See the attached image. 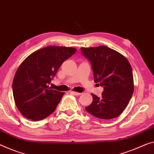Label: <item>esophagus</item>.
<instances>
[{"mask_svg":"<svg viewBox=\"0 0 154 154\" xmlns=\"http://www.w3.org/2000/svg\"><path fill=\"white\" fill-rule=\"evenodd\" d=\"M71 93H72L73 95H74V96H79L81 94V93H79V92H77V91H72Z\"/></svg>","mask_w":154,"mask_h":154,"instance_id":"esophagus-1","label":"esophagus"}]
</instances>
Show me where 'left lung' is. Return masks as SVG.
<instances>
[{
    "label": "left lung",
    "mask_w": 154,
    "mask_h": 154,
    "mask_svg": "<svg viewBox=\"0 0 154 154\" xmlns=\"http://www.w3.org/2000/svg\"><path fill=\"white\" fill-rule=\"evenodd\" d=\"M91 63L94 82L103 87L100 98L91 94L93 102L87 112L101 119L116 118L128 105L134 93V77L127 59L106 46L80 48Z\"/></svg>",
    "instance_id": "1"
}]
</instances>
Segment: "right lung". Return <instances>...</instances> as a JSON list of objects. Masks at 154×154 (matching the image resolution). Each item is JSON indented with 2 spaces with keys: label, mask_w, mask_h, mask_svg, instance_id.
<instances>
[{
  "label": "right lung",
  "mask_w": 154,
  "mask_h": 154,
  "mask_svg": "<svg viewBox=\"0 0 154 154\" xmlns=\"http://www.w3.org/2000/svg\"><path fill=\"white\" fill-rule=\"evenodd\" d=\"M77 49L49 46L27 56L14 75L12 90L15 104L23 116L33 121L45 118L54 112L64 92L49 87L64 61Z\"/></svg>",
  "instance_id": "obj_1"
}]
</instances>
